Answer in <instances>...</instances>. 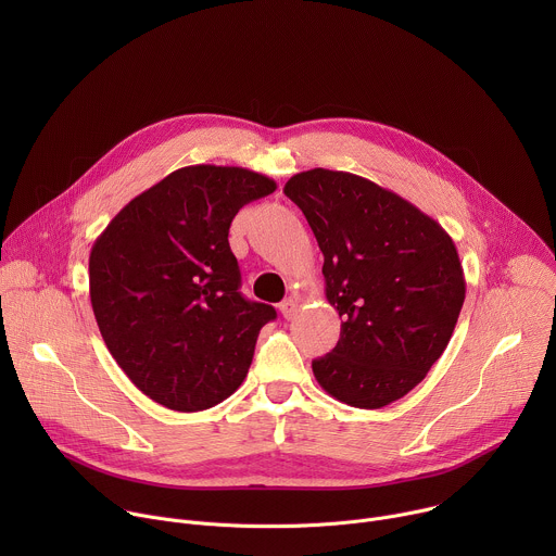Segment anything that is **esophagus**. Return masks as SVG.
<instances>
[{"instance_id": "obj_1", "label": "esophagus", "mask_w": 556, "mask_h": 556, "mask_svg": "<svg viewBox=\"0 0 556 556\" xmlns=\"http://www.w3.org/2000/svg\"><path fill=\"white\" fill-rule=\"evenodd\" d=\"M279 309H281V314H283V319H292V316H294L296 309H299V301H296V299H286V301L279 303Z\"/></svg>"}]
</instances>
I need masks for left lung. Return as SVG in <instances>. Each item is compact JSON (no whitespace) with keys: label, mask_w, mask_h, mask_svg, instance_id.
<instances>
[{"label":"left lung","mask_w":556,"mask_h":556,"mask_svg":"<svg viewBox=\"0 0 556 556\" xmlns=\"http://www.w3.org/2000/svg\"><path fill=\"white\" fill-rule=\"evenodd\" d=\"M283 193L319 242L326 299L343 319L337 348L312 361L316 382L358 409L403 399L446 350L466 296L451 235L348 172H301Z\"/></svg>","instance_id":"obj_1"}]
</instances>
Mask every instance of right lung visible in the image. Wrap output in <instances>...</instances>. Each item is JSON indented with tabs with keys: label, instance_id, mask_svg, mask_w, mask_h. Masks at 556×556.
I'll return each instance as SVG.
<instances>
[{
	"label": "right lung",
	"instance_id": "right-lung-1",
	"mask_svg": "<svg viewBox=\"0 0 556 556\" xmlns=\"http://www.w3.org/2000/svg\"><path fill=\"white\" fill-rule=\"evenodd\" d=\"M277 182L242 167L193 165L125 204L90 253V301L127 378L157 405L202 412L253 363L273 305L247 301L228 228Z\"/></svg>",
	"mask_w": 556,
	"mask_h": 556
}]
</instances>
